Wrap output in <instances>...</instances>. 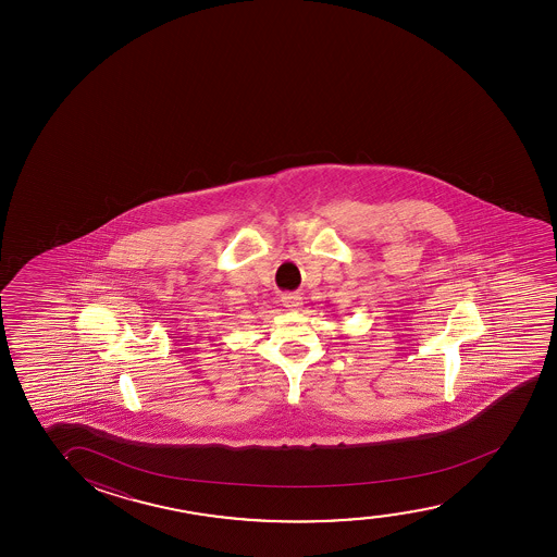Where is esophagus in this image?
I'll list each match as a JSON object with an SVG mask.
<instances>
[{
    "instance_id": "34e87169",
    "label": "esophagus",
    "mask_w": 557,
    "mask_h": 557,
    "mask_svg": "<svg viewBox=\"0 0 557 557\" xmlns=\"http://www.w3.org/2000/svg\"><path fill=\"white\" fill-rule=\"evenodd\" d=\"M283 306L285 308H289V310H300V306H302V297L297 295V293H289V295H283L282 297Z\"/></svg>"
}]
</instances>
